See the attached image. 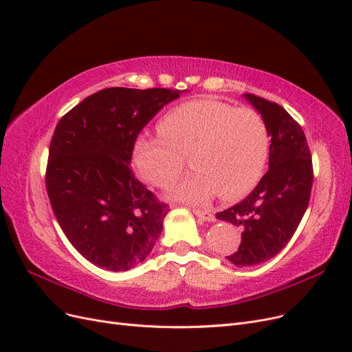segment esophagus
<instances>
[{
  "label": "esophagus",
  "instance_id": "34e87169",
  "mask_svg": "<svg viewBox=\"0 0 352 352\" xmlns=\"http://www.w3.org/2000/svg\"><path fill=\"white\" fill-rule=\"evenodd\" d=\"M194 214H195L197 217H199L201 220H204V221H214V220H216V217H214V214H212V212H211V210H199V208H195V210H194Z\"/></svg>",
  "mask_w": 352,
  "mask_h": 352
}]
</instances>
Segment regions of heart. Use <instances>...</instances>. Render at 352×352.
Returning <instances> with one entry per match:
<instances>
[{
	"mask_svg": "<svg viewBox=\"0 0 352 352\" xmlns=\"http://www.w3.org/2000/svg\"><path fill=\"white\" fill-rule=\"evenodd\" d=\"M162 136L142 135L133 145L140 176L157 188H170L184 173L186 160L197 170L177 186L189 202H206L219 192L225 201L248 194L269 157L270 136L263 116L214 98L176 105L160 120Z\"/></svg>",
	"mask_w": 352,
	"mask_h": 352,
	"instance_id": "heart-1",
	"label": "heart"
}]
</instances>
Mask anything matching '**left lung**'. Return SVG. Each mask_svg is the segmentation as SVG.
I'll return each instance as SVG.
<instances>
[{
	"instance_id": "8db88e82",
	"label": "left lung",
	"mask_w": 352,
	"mask_h": 352,
	"mask_svg": "<svg viewBox=\"0 0 352 352\" xmlns=\"http://www.w3.org/2000/svg\"><path fill=\"white\" fill-rule=\"evenodd\" d=\"M267 124L269 170L252 192L217 219L242 230L239 248L228 260L254 265L270 260L291 241L308 207L313 188V160L301 124L278 102L245 95Z\"/></svg>"
}]
</instances>
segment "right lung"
<instances>
[{
  "mask_svg": "<svg viewBox=\"0 0 352 352\" xmlns=\"http://www.w3.org/2000/svg\"><path fill=\"white\" fill-rule=\"evenodd\" d=\"M179 89L105 88L61 117L50 142L47 194L61 230L85 258L124 272L151 252L168 206L131 167L138 135Z\"/></svg>",
  "mask_w": 352,
  "mask_h": 352,
  "instance_id": "right-lung-1",
  "label": "right lung"
}]
</instances>
